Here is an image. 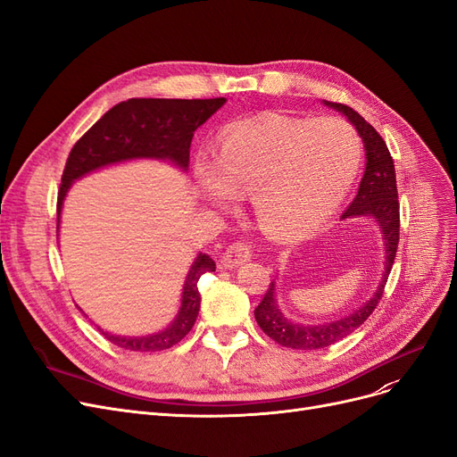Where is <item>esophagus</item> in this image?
<instances>
[{
    "label": "esophagus",
    "mask_w": 457,
    "mask_h": 457,
    "mask_svg": "<svg viewBox=\"0 0 457 457\" xmlns=\"http://www.w3.org/2000/svg\"><path fill=\"white\" fill-rule=\"evenodd\" d=\"M252 258V252L248 248V245L245 243H233L226 248V252L220 258V263H222L224 269H235L243 265L245 262H248Z\"/></svg>",
    "instance_id": "esophagus-1"
}]
</instances>
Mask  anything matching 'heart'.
<instances>
[{
	"label": "heart",
	"instance_id": "heart-1",
	"mask_svg": "<svg viewBox=\"0 0 457 457\" xmlns=\"http://www.w3.org/2000/svg\"><path fill=\"white\" fill-rule=\"evenodd\" d=\"M360 163V135L343 118L265 114L220 133L214 163L201 158L195 175L211 205L228 209L250 195L262 231L295 237L341 205Z\"/></svg>",
	"mask_w": 457,
	"mask_h": 457
}]
</instances>
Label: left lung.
<instances>
[{
    "instance_id": "left-lung-1",
    "label": "left lung",
    "mask_w": 457,
    "mask_h": 457,
    "mask_svg": "<svg viewBox=\"0 0 457 457\" xmlns=\"http://www.w3.org/2000/svg\"><path fill=\"white\" fill-rule=\"evenodd\" d=\"M324 105L343 112L348 120L358 129L360 137L365 146V173L360 182L358 195L343 212L345 218H373L382 231V239L386 246V262L382 278L373 297L365 301L360 309L341 316L339 320L324 324H297L286 318L277 305L275 295V280L269 284L260 305L254 311L256 322L267 337H271L275 343L294 350H318L339 343L345 337L356 331L365 320L373 314L378 301L384 294V286L387 275L392 271L395 260V252L399 245V201H397V184H395V167L390 150H387L384 139L378 131L370 126L361 114L343 104L324 101Z\"/></svg>"
}]
</instances>
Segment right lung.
<instances>
[{
    "label": "right lung",
    "instance_id": "add662e5",
    "mask_svg": "<svg viewBox=\"0 0 457 457\" xmlns=\"http://www.w3.org/2000/svg\"><path fill=\"white\" fill-rule=\"evenodd\" d=\"M226 104V97L214 99H154L133 97L114 105L82 135L70 152L58 192V226L63 199L71 184L105 165L128 160H167L182 171L190 163L194 131ZM216 263L207 254H197L184 280L180 309L163 331L145 337H124L101 331L112 345L133 352H160L180 343L194 328L201 305L197 280L203 273L214 271Z\"/></svg>",
    "mask_w": 457,
    "mask_h": 457
}]
</instances>
